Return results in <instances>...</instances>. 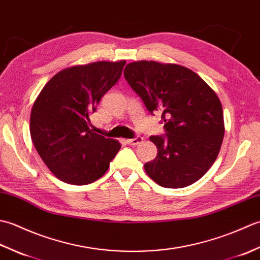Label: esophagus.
<instances>
[{"label": "esophagus", "mask_w": 260, "mask_h": 260, "mask_svg": "<svg viewBox=\"0 0 260 260\" xmlns=\"http://www.w3.org/2000/svg\"><path fill=\"white\" fill-rule=\"evenodd\" d=\"M143 137H141V136H137V137H135V139H131V140H126V142H127V144H129V145H139V144H141V143H143Z\"/></svg>", "instance_id": "34e87169"}]
</instances>
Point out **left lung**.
<instances>
[{"mask_svg": "<svg viewBox=\"0 0 260 260\" xmlns=\"http://www.w3.org/2000/svg\"><path fill=\"white\" fill-rule=\"evenodd\" d=\"M124 77L148 112H161L164 136H151L157 156L144 165L158 185L179 189L200 180L212 167L224 135L222 105L194 71L175 63L131 62Z\"/></svg>", "mask_w": 260, "mask_h": 260, "instance_id": "obj_1", "label": "left lung"}]
</instances>
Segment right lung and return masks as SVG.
I'll return each instance as SVG.
<instances>
[{
  "label": "right lung",
  "instance_id": "add662e5",
  "mask_svg": "<svg viewBox=\"0 0 260 260\" xmlns=\"http://www.w3.org/2000/svg\"><path fill=\"white\" fill-rule=\"evenodd\" d=\"M120 61L74 66L54 75L33 103L30 134L48 169L66 183L85 185L101 179L120 143L89 128V115L120 78Z\"/></svg>",
  "mask_w": 260,
  "mask_h": 260
}]
</instances>
